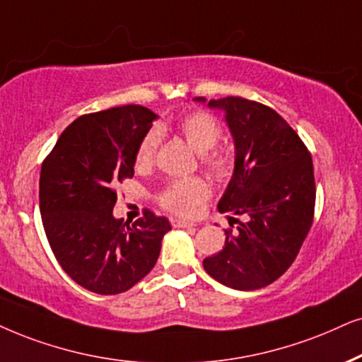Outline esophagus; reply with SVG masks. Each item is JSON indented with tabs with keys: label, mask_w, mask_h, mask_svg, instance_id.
Segmentation results:
<instances>
[{
	"label": "esophagus",
	"mask_w": 362,
	"mask_h": 362,
	"mask_svg": "<svg viewBox=\"0 0 362 362\" xmlns=\"http://www.w3.org/2000/svg\"><path fill=\"white\" fill-rule=\"evenodd\" d=\"M172 226L175 228H190V227H195V223L187 222V221H178V218H175V221H172Z\"/></svg>",
	"instance_id": "34e87169"
}]
</instances>
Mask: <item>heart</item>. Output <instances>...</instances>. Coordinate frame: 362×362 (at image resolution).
Segmentation results:
<instances>
[{
    "label": "heart",
    "instance_id": "obj_1",
    "mask_svg": "<svg viewBox=\"0 0 362 362\" xmlns=\"http://www.w3.org/2000/svg\"><path fill=\"white\" fill-rule=\"evenodd\" d=\"M177 130L184 135L187 144L195 152L202 153V163L214 177H226L230 170V158L223 152H217L215 145L221 140L222 130L217 120L205 112H194L178 118ZM160 134L157 130L148 132L139 145L135 155L136 168L152 165L157 152ZM209 197V187L202 178H180L173 180L160 194V204L178 215H194L200 204Z\"/></svg>",
    "mask_w": 362,
    "mask_h": 362
}]
</instances>
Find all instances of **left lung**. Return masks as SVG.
<instances>
[{
    "instance_id": "left-lung-1",
    "label": "left lung",
    "mask_w": 362,
    "mask_h": 362,
    "mask_svg": "<svg viewBox=\"0 0 362 362\" xmlns=\"http://www.w3.org/2000/svg\"><path fill=\"white\" fill-rule=\"evenodd\" d=\"M194 102L222 110L235 148L234 173L217 209L237 230H226V245L204 259V269L232 289H260L291 267L313 226V158L276 110L239 97Z\"/></svg>"
}]
</instances>
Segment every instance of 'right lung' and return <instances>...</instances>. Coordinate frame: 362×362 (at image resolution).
Listing matches in <instances>:
<instances>
[{"label":"right lung","mask_w":362,"mask_h":362,"mask_svg":"<svg viewBox=\"0 0 362 362\" xmlns=\"http://www.w3.org/2000/svg\"><path fill=\"white\" fill-rule=\"evenodd\" d=\"M158 115L125 105L76 118L41 165L40 212L54 257L95 294H120L157 264L165 217L145 210L130 226L113 217L123 178L134 177L141 139Z\"/></svg>","instance_id":"right-lung-1"}]
</instances>
